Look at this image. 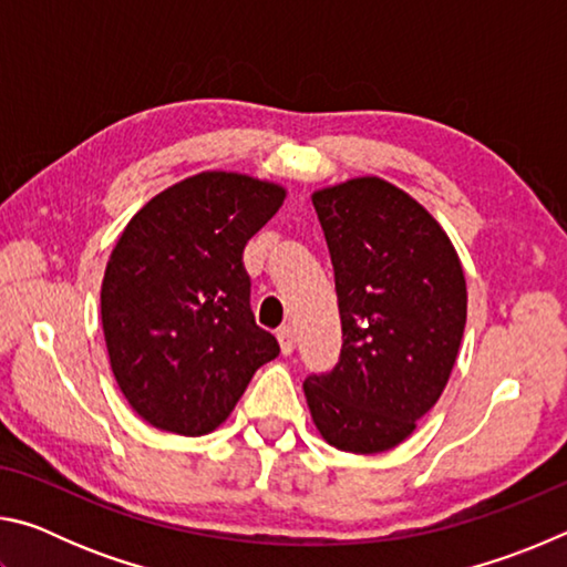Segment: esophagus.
Masks as SVG:
<instances>
[{
	"label": "esophagus",
	"instance_id": "34e87169",
	"mask_svg": "<svg viewBox=\"0 0 567 567\" xmlns=\"http://www.w3.org/2000/svg\"><path fill=\"white\" fill-rule=\"evenodd\" d=\"M277 340H280L282 354H290L295 350V328H292V324H282V328L277 330Z\"/></svg>",
	"mask_w": 567,
	"mask_h": 567
}]
</instances>
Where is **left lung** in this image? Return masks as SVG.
<instances>
[{"label":"left lung","mask_w":567,"mask_h":567,"mask_svg":"<svg viewBox=\"0 0 567 567\" xmlns=\"http://www.w3.org/2000/svg\"><path fill=\"white\" fill-rule=\"evenodd\" d=\"M328 239L342 350L310 375L305 398L320 435L344 453L400 445L443 395L463 340V265L433 215L380 177L312 195Z\"/></svg>","instance_id":"obj_1"}]
</instances>
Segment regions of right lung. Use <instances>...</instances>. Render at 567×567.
Returning a JSON list of instances; mask_svg holds the SVG:
<instances>
[{
  "instance_id": "1",
  "label": "right lung",
  "mask_w": 567,
  "mask_h": 567,
  "mask_svg": "<svg viewBox=\"0 0 567 567\" xmlns=\"http://www.w3.org/2000/svg\"><path fill=\"white\" fill-rule=\"evenodd\" d=\"M282 199L272 182L203 172L124 227L102 280V328L114 380L150 425L213 433L280 354L255 322L243 252Z\"/></svg>"
}]
</instances>
